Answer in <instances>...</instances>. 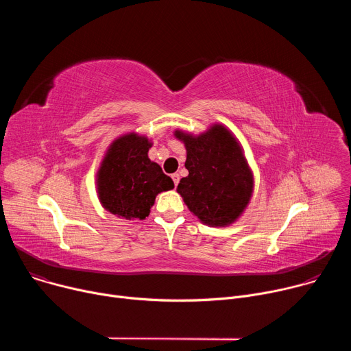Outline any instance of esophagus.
Wrapping results in <instances>:
<instances>
[{"label":"esophagus","instance_id":"34e87169","mask_svg":"<svg viewBox=\"0 0 351 351\" xmlns=\"http://www.w3.org/2000/svg\"><path fill=\"white\" fill-rule=\"evenodd\" d=\"M171 178H172V180H173L175 186H178V183H179V179H180V178H179V173H173Z\"/></svg>","mask_w":351,"mask_h":351}]
</instances>
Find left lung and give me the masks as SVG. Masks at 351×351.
Instances as JSON below:
<instances>
[{
    "label": "left lung",
    "instance_id": "8db88e82",
    "mask_svg": "<svg viewBox=\"0 0 351 351\" xmlns=\"http://www.w3.org/2000/svg\"><path fill=\"white\" fill-rule=\"evenodd\" d=\"M184 143L189 175L180 179L178 193L203 223L228 226L247 207L253 193V173L233 134L222 125L191 136L176 130Z\"/></svg>",
    "mask_w": 351,
    "mask_h": 351
}]
</instances>
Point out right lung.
<instances>
[{
	"label": "right lung",
	"instance_id": "right-lung-1",
	"mask_svg": "<svg viewBox=\"0 0 351 351\" xmlns=\"http://www.w3.org/2000/svg\"><path fill=\"white\" fill-rule=\"evenodd\" d=\"M152 143L136 133L117 138L97 173L103 207L125 219H144L161 191L173 189L172 179L148 158Z\"/></svg>",
	"mask_w": 351,
	"mask_h": 351
}]
</instances>
